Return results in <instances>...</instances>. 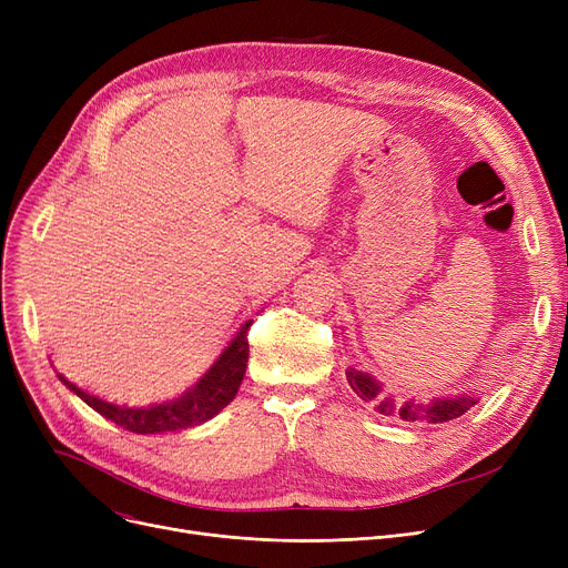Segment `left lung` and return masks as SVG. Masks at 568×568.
I'll use <instances>...</instances> for the list:
<instances>
[{"label":"left lung","mask_w":568,"mask_h":568,"mask_svg":"<svg viewBox=\"0 0 568 568\" xmlns=\"http://www.w3.org/2000/svg\"><path fill=\"white\" fill-rule=\"evenodd\" d=\"M347 382L352 386V392L364 398V400H375L377 398V412L379 414H398L400 419L405 422H416V419H426L428 424H442V422H452L463 416L469 407L476 405V400L471 396H458V398H439L433 400L428 405H419V403H405L400 407L394 405L392 398H379V384L362 371H347Z\"/></svg>","instance_id":"1"}]
</instances>
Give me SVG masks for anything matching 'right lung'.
I'll return each instance as SVG.
<instances>
[{"instance_id":"right-lung-1","label":"right lung","mask_w":568,"mask_h":568,"mask_svg":"<svg viewBox=\"0 0 568 568\" xmlns=\"http://www.w3.org/2000/svg\"><path fill=\"white\" fill-rule=\"evenodd\" d=\"M253 322H246L239 329L236 338L221 354V359L206 371V375L186 392L182 398H176L165 405L154 407H119L105 403L97 396H89L64 375H59L73 394H78L89 407L97 409L105 419L114 422L131 433L138 435H156L170 430H184L191 426H200L216 416L239 392V384L244 379L246 362H248V329Z\"/></svg>"}]
</instances>
